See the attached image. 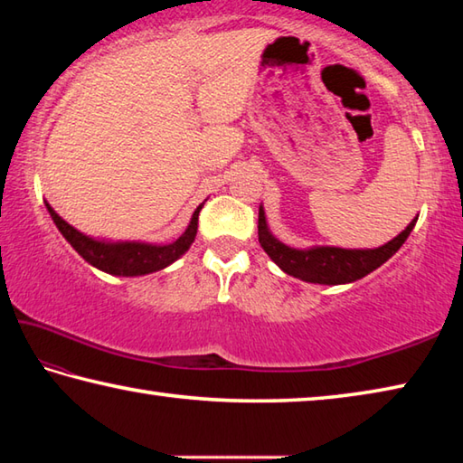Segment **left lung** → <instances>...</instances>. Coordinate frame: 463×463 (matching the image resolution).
Masks as SVG:
<instances>
[{"label":"left lung","instance_id":"obj_1","mask_svg":"<svg viewBox=\"0 0 463 463\" xmlns=\"http://www.w3.org/2000/svg\"><path fill=\"white\" fill-rule=\"evenodd\" d=\"M417 221L419 216H414L401 234H396L386 245L373 249H343L333 245H315L308 249L289 247L273 237L263 206H260L257 231H260V242L265 253L288 276L308 281V284L339 286L362 279L367 273H372L380 265L386 263L404 245V241L409 239Z\"/></svg>","mask_w":463,"mask_h":463}]
</instances>
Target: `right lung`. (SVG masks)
Instances as JSON below:
<instances>
[{"instance_id": "add662e5", "label": "right lung", "mask_w": 463, "mask_h": 463, "mask_svg": "<svg viewBox=\"0 0 463 463\" xmlns=\"http://www.w3.org/2000/svg\"><path fill=\"white\" fill-rule=\"evenodd\" d=\"M46 210L57 224L59 232L65 237V241L71 245L77 253H80L85 261L93 268L109 273V276L120 278H137L146 276V273H155L169 268L175 263L179 257L187 253L195 241V232H198V216L203 206V202L194 210L190 218V224L184 231L182 237H177L174 242H146V241H106L98 237H90L75 226L69 224L65 218H61L49 202Z\"/></svg>"}]
</instances>
